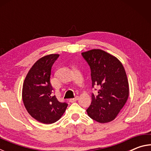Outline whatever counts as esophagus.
<instances>
[{"label":"esophagus","mask_w":151,"mask_h":151,"mask_svg":"<svg viewBox=\"0 0 151 151\" xmlns=\"http://www.w3.org/2000/svg\"><path fill=\"white\" fill-rule=\"evenodd\" d=\"M78 99V96H76L75 98L69 99V102H70V103H74V102H75V101H77Z\"/></svg>","instance_id":"34e87169"}]
</instances>
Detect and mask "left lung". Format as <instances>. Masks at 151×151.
Returning <instances> with one entry per match:
<instances>
[{"label": "left lung", "instance_id": "1", "mask_svg": "<svg viewBox=\"0 0 151 151\" xmlns=\"http://www.w3.org/2000/svg\"><path fill=\"white\" fill-rule=\"evenodd\" d=\"M90 66L92 86H99L98 94H92V102L86 109L88 115L100 123L116 118L127 103L129 85L124 66L118 58L101 49L82 52Z\"/></svg>", "mask_w": 151, "mask_h": 151}]
</instances>
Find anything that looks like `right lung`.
I'll return each mask as SVG.
<instances>
[{
  "mask_svg": "<svg viewBox=\"0 0 151 151\" xmlns=\"http://www.w3.org/2000/svg\"><path fill=\"white\" fill-rule=\"evenodd\" d=\"M58 57V54H51L38 60L27 73L22 86V101L27 112L44 124L58 121L68 106L53 96L50 82L51 68Z\"/></svg>",
  "mask_w": 151,
  "mask_h": 151,
  "instance_id": "right-lung-1",
  "label": "right lung"
}]
</instances>
